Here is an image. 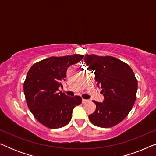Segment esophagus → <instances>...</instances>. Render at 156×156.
Masks as SVG:
<instances>
[{
  "instance_id": "obj_1",
  "label": "esophagus",
  "mask_w": 156,
  "mask_h": 156,
  "mask_svg": "<svg viewBox=\"0 0 156 156\" xmlns=\"http://www.w3.org/2000/svg\"><path fill=\"white\" fill-rule=\"evenodd\" d=\"M87 102H88V100H87V99H82V103H83V104L87 103Z\"/></svg>"
}]
</instances>
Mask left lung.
Returning <instances> with one entry per match:
<instances>
[{"mask_svg":"<svg viewBox=\"0 0 156 156\" xmlns=\"http://www.w3.org/2000/svg\"><path fill=\"white\" fill-rule=\"evenodd\" d=\"M89 69L94 72L102 89L104 101H93L96 110L89 116L94 125L111 128L121 122L131 112L136 99L138 81L129 65L116 57L85 55Z\"/></svg>","mask_w":156,"mask_h":156,"instance_id":"1","label":"left lung"}]
</instances>
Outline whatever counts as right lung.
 I'll return each mask as SVG.
<instances>
[{"instance_id":"right-lung-1","label":"right lung","mask_w":156,"mask_h":156,"mask_svg":"<svg viewBox=\"0 0 156 156\" xmlns=\"http://www.w3.org/2000/svg\"><path fill=\"white\" fill-rule=\"evenodd\" d=\"M83 57L76 54L50 57L34 64L27 72L23 84L27 106L44 126L52 129L65 126L71 120L73 108L82 103L80 97H67L59 92V87H62L68 67Z\"/></svg>"}]
</instances>
